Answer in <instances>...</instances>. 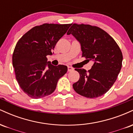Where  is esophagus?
<instances>
[{
	"mask_svg": "<svg viewBox=\"0 0 133 133\" xmlns=\"http://www.w3.org/2000/svg\"><path fill=\"white\" fill-rule=\"evenodd\" d=\"M68 70L69 72L72 71L73 70H74V69H73V68H72V67H71V66H68Z\"/></svg>",
	"mask_w": 133,
	"mask_h": 133,
	"instance_id": "1",
	"label": "esophagus"
}]
</instances>
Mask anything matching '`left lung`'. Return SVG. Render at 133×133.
I'll return each mask as SVG.
<instances>
[{"mask_svg":"<svg viewBox=\"0 0 133 133\" xmlns=\"http://www.w3.org/2000/svg\"><path fill=\"white\" fill-rule=\"evenodd\" d=\"M71 34L80 42L82 57L94 62L88 71L75 69L80 77L73 84L74 91L88 98L103 96L114 84L121 69L123 54L119 47L110 35L97 26L73 24L67 34Z\"/></svg>","mask_w":133,"mask_h":133,"instance_id":"left-lung-1","label":"left lung"}]
</instances>
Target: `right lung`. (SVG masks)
Listing matches in <instances>:
<instances>
[{
  "mask_svg": "<svg viewBox=\"0 0 133 133\" xmlns=\"http://www.w3.org/2000/svg\"><path fill=\"white\" fill-rule=\"evenodd\" d=\"M69 24H44L34 27L17 42L12 64L19 86L27 96L39 99L51 94L68 71L64 65L47 62V55L68 31Z\"/></svg>",
  "mask_w": 133,
  "mask_h": 133,
  "instance_id": "obj_1",
  "label": "right lung"
}]
</instances>
